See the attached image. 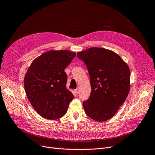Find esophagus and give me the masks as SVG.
Wrapping results in <instances>:
<instances>
[{
    "label": "esophagus",
    "instance_id": "34e87169",
    "mask_svg": "<svg viewBox=\"0 0 155 155\" xmlns=\"http://www.w3.org/2000/svg\"><path fill=\"white\" fill-rule=\"evenodd\" d=\"M74 92H75V94H76V95H78L79 94V88H78L77 89H76L75 90H74Z\"/></svg>",
    "mask_w": 155,
    "mask_h": 155
}]
</instances>
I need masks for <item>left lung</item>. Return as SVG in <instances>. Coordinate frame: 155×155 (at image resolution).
Listing matches in <instances>:
<instances>
[{"instance_id":"left-lung-1","label":"left lung","mask_w":155,"mask_h":155,"mask_svg":"<svg viewBox=\"0 0 155 155\" xmlns=\"http://www.w3.org/2000/svg\"><path fill=\"white\" fill-rule=\"evenodd\" d=\"M89 72L91 91L83 101L86 114L97 121L111 118L126 100L130 90V72L118 54L101 48L78 53Z\"/></svg>"}]
</instances>
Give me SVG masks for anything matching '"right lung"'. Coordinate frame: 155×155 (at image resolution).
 Segmentation results:
<instances>
[{
	"label": "right lung",
	"instance_id": "right-lung-1",
	"mask_svg": "<svg viewBox=\"0 0 155 155\" xmlns=\"http://www.w3.org/2000/svg\"><path fill=\"white\" fill-rule=\"evenodd\" d=\"M76 55L68 50L49 51L35 58L28 68L25 90L34 109L45 118L57 120L67 113L74 97L66 88L64 70Z\"/></svg>",
	"mask_w": 155,
	"mask_h": 155
}]
</instances>
